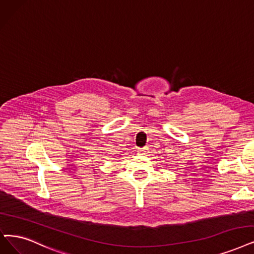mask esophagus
Listing matches in <instances>:
<instances>
[{
	"instance_id": "1",
	"label": "esophagus",
	"mask_w": 254,
	"mask_h": 254,
	"mask_svg": "<svg viewBox=\"0 0 254 254\" xmlns=\"http://www.w3.org/2000/svg\"><path fill=\"white\" fill-rule=\"evenodd\" d=\"M148 148H143V149H138L137 150V154H140V155H146L148 154Z\"/></svg>"
}]
</instances>
